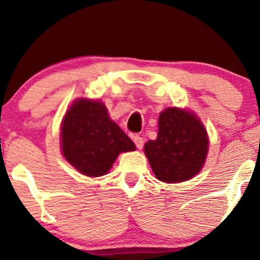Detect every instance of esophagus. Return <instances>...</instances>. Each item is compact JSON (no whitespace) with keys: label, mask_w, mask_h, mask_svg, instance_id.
<instances>
[{"label":"esophagus","mask_w":260,"mask_h":260,"mask_svg":"<svg viewBox=\"0 0 260 260\" xmlns=\"http://www.w3.org/2000/svg\"><path fill=\"white\" fill-rule=\"evenodd\" d=\"M133 142H135V145L138 149H141L143 147V138L141 136H133Z\"/></svg>","instance_id":"esophagus-1"}]
</instances>
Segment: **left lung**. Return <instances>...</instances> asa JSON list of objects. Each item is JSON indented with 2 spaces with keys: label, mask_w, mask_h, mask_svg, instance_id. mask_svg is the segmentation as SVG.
<instances>
[{
  "label": "left lung",
  "mask_w": 260,
  "mask_h": 260,
  "mask_svg": "<svg viewBox=\"0 0 260 260\" xmlns=\"http://www.w3.org/2000/svg\"><path fill=\"white\" fill-rule=\"evenodd\" d=\"M208 135L200 120L188 112L169 108L159 114L158 135L145 145L156 177L174 183L190 180L204 166Z\"/></svg>",
  "instance_id": "1"
}]
</instances>
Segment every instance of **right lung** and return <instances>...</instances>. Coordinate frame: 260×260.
<instances>
[{
  "label": "right lung",
  "mask_w": 260,
  "mask_h": 260,
  "mask_svg": "<svg viewBox=\"0 0 260 260\" xmlns=\"http://www.w3.org/2000/svg\"><path fill=\"white\" fill-rule=\"evenodd\" d=\"M65 158L86 176L107 174L120 152L133 151L135 143L109 119L104 104L86 99L75 102L61 125Z\"/></svg>",
  "instance_id": "right-lung-1"
}]
</instances>
